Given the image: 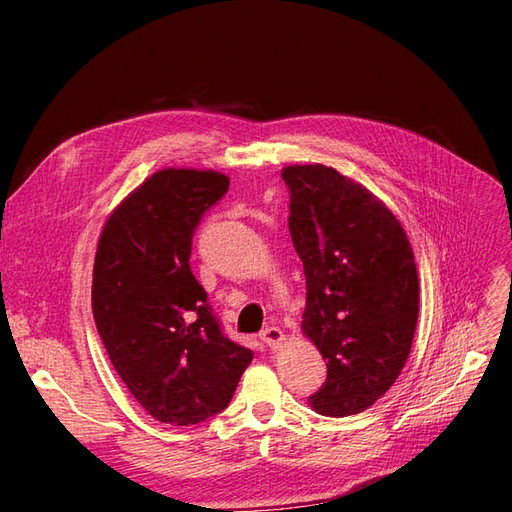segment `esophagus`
I'll return each mask as SVG.
<instances>
[{"label":"esophagus","instance_id":"obj_1","mask_svg":"<svg viewBox=\"0 0 512 512\" xmlns=\"http://www.w3.org/2000/svg\"><path fill=\"white\" fill-rule=\"evenodd\" d=\"M260 339L262 342H265L269 348H280L282 344H284V333H282V329H277V327H269V329H265L260 333Z\"/></svg>","mask_w":512,"mask_h":512}]
</instances>
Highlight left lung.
<instances>
[{
  "instance_id": "8db88e82",
  "label": "left lung",
  "mask_w": 512,
  "mask_h": 512,
  "mask_svg": "<svg viewBox=\"0 0 512 512\" xmlns=\"http://www.w3.org/2000/svg\"><path fill=\"white\" fill-rule=\"evenodd\" d=\"M290 237L303 260L301 329L327 361L309 397L324 416L374 406L404 369L418 318V275L406 230L378 196L335 168L294 164Z\"/></svg>"
}]
</instances>
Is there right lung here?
Wrapping results in <instances>:
<instances>
[{
	"label": "right lung",
	"instance_id": "right-lung-1",
	"mask_svg": "<svg viewBox=\"0 0 512 512\" xmlns=\"http://www.w3.org/2000/svg\"><path fill=\"white\" fill-rule=\"evenodd\" d=\"M215 170L162 168L104 222L91 309L115 371L156 421L222 412L254 352L224 337L190 269L192 235L226 194Z\"/></svg>",
	"mask_w": 512,
	"mask_h": 512
}]
</instances>
